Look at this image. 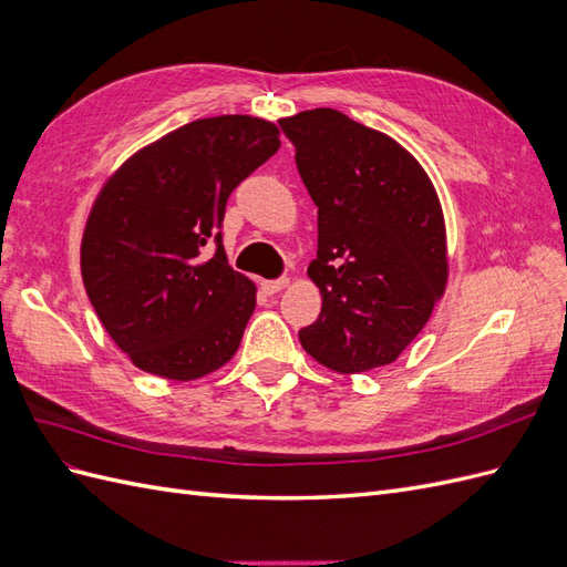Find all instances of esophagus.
<instances>
[{"mask_svg":"<svg viewBox=\"0 0 567 567\" xmlns=\"http://www.w3.org/2000/svg\"><path fill=\"white\" fill-rule=\"evenodd\" d=\"M288 284H290L288 279H274V281H262L260 286L267 296H274V293H279V290H284Z\"/></svg>","mask_w":567,"mask_h":567,"instance_id":"esophagus-1","label":"esophagus"}]
</instances>
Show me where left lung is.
Returning <instances> with one entry per match:
<instances>
[{
    "mask_svg": "<svg viewBox=\"0 0 567 567\" xmlns=\"http://www.w3.org/2000/svg\"><path fill=\"white\" fill-rule=\"evenodd\" d=\"M317 213L321 315L300 331L338 373L385 367L431 319L450 277L442 205L421 163L392 136L333 109L279 120Z\"/></svg>",
    "mask_w": 567,
    "mask_h": 567,
    "instance_id": "1",
    "label": "left lung"
}]
</instances>
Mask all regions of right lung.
I'll return each mask as SVG.
<instances>
[{
    "instance_id": "right-lung-1",
    "label": "right lung",
    "mask_w": 567,
    "mask_h": 567,
    "mask_svg": "<svg viewBox=\"0 0 567 567\" xmlns=\"http://www.w3.org/2000/svg\"><path fill=\"white\" fill-rule=\"evenodd\" d=\"M279 146L269 120L203 117L106 179L84 225L80 269L94 312L134 367L196 381L236 354L257 290L229 267L219 227L229 194ZM213 240L216 252L205 254Z\"/></svg>"
}]
</instances>
